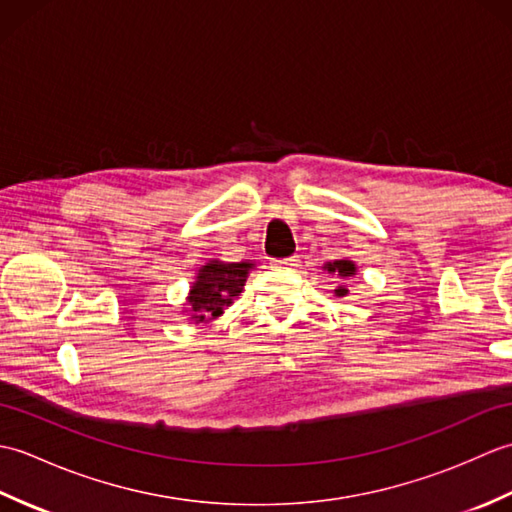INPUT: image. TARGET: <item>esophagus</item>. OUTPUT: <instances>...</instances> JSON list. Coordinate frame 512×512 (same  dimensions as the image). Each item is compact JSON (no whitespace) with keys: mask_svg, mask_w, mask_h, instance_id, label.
Here are the masks:
<instances>
[{"mask_svg":"<svg viewBox=\"0 0 512 512\" xmlns=\"http://www.w3.org/2000/svg\"><path fill=\"white\" fill-rule=\"evenodd\" d=\"M277 268H288V270H292V268H297L299 266V257H286V259H279V262L275 264Z\"/></svg>","mask_w":512,"mask_h":512,"instance_id":"34e87169","label":"esophagus"}]
</instances>
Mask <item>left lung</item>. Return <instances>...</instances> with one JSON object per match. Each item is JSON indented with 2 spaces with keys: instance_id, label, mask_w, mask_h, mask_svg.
Returning <instances> with one entry per match:
<instances>
[{
  "instance_id": "left-lung-1",
  "label": "left lung",
  "mask_w": 512,
  "mask_h": 512,
  "mask_svg": "<svg viewBox=\"0 0 512 512\" xmlns=\"http://www.w3.org/2000/svg\"><path fill=\"white\" fill-rule=\"evenodd\" d=\"M323 270H328L330 275H334L339 281V286L334 288V295L336 297H345L350 295V290H347V284L345 281L356 275V264L352 262V259H334V262H328L323 266Z\"/></svg>"
}]
</instances>
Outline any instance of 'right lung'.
<instances>
[{
    "mask_svg": "<svg viewBox=\"0 0 512 512\" xmlns=\"http://www.w3.org/2000/svg\"><path fill=\"white\" fill-rule=\"evenodd\" d=\"M253 268V262H220V259L204 264L187 297L191 319L195 323H209L220 317L244 290L246 277Z\"/></svg>",
    "mask_w": 512,
    "mask_h": 512,
    "instance_id": "1",
    "label": "right lung"
}]
</instances>
